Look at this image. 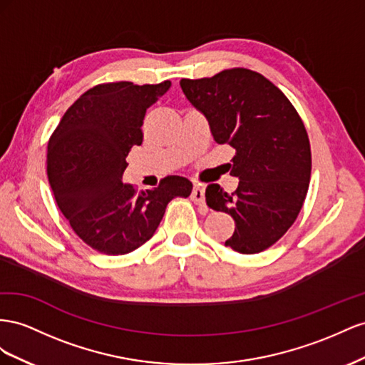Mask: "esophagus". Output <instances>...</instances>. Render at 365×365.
Masks as SVG:
<instances>
[{
  "label": "esophagus",
  "mask_w": 365,
  "mask_h": 365,
  "mask_svg": "<svg viewBox=\"0 0 365 365\" xmlns=\"http://www.w3.org/2000/svg\"><path fill=\"white\" fill-rule=\"evenodd\" d=\"M191 199L195 205H205V186L202 185H195L194 190L191 192Z\"/></svg>",
  "instance_id": "esophagus-1"
}]
</instances>
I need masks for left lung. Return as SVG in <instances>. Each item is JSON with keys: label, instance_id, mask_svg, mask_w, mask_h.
Wrapping results in <instances>:
<instances>
[{"label": "left lung", "instance_id": "left-lung-1", "mask_svg": "<svg viewBox=\"0 0 365 365\" xmlns=\"http://www.w3.org/2000/svg\"><path fill=\"white\" fill-rule=\"evenodd\" d=\"M180 87L210 123L217 143L235 150L231 194L217 183L206 188V205L235 222L226 246L258 254L294 225L310 182V142L303 120L283 91L259 73L235 67L211 78L182 79Z\"/></svg>", "mask_w": 365, "mask_h": 365}]
</instances>
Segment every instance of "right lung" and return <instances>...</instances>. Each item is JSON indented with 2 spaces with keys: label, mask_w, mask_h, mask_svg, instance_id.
Here are the masks:
<instances>
[{
  "label": "right lung",
  "mask_w": 365,
  "mask_h": 365,
  "mask_svg": "<svg viewBox=\"0 0 365 365\" xmlns=\"http://www.w3.org/2000/svg\"><path fill=\"white\" fill-rule=\"evenodd\" d=\"M170 86H95L75 101L48 139L47 175L55 200L75 234L101 254L125 255L148 242L166 205L192 191L182 175H166L147 191L120 180L130 150L143 140L147 108Z\"/></svg>",
  "instance_id": "obj_1"
}]
</instances>
